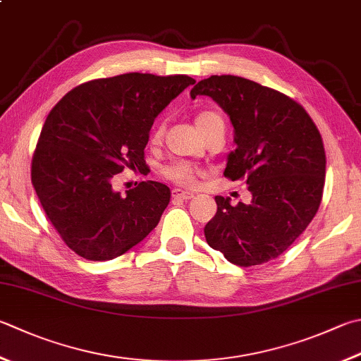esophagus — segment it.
<instances>
[{"label":"esophagus","mask_w":361,"mask_h":361,"mask_svg":"<svg viewBox=\"0 0 361 361\" xmlns=\"http://www.w3.org/2000/svg\"><path fill=\"white\" fill-rule=\"evenodd\" d=\"M173 198L174 200H192L193 198V193L192 192H187V190H182V188H174L173 190Z\"/></svg>","instance_id":"34e87169"}]
</instances>
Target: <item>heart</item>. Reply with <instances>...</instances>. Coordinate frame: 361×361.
I'll return each mask as SVG.
<instances>
[{
	"label": "heart",
	"mask_w": 361,
	"mask_h": 361,
	"mask_svg": "<svg viewBox=\"0 0 361 361\" xmlns=\"http://www.w3.org/2000/svg\"><path fill=\"white\" fill-rule=\"evenodd\" d=\"M215 118H220V116L214 111H202L198 114V116H196V126H198V128L202 132V128ZM151 140H152V142H157L160 140L159 128L152 133ZM163 174H165L169 180L180 183V185H195V183L198 182L201 171L188 161H174V163H171V165H168L165 169H163Z\"/></svg>",
	"instance_id": "1"
}]
</instances>
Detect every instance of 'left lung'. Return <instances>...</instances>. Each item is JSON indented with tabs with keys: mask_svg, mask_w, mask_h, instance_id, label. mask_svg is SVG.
<instances>
[{
	"mask_svg": "<svg viewBox=\"0 0 361 361\" xmlns=\"http://www.w3.org/2000/svg\"><path fill=\"white\" fill-rule=\"evenodd\" d=\"M190 96H207L234 127L235 151L224 176L245 180L248 204L215 196L216 214L204 228L207 243L240 267L269 262L307 229L325 182V151L317 127L295 100L235 75H212Z\"/></svg>",
	"mask_w": 361,
	"mask_h": 361,
	"instance_id": "8db88e82",
	"label": "left lung"
}]
</instances>
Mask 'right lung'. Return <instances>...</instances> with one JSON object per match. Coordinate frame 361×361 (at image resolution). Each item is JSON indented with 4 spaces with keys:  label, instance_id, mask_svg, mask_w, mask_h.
I'll return each instance as SVG.
<instances>
[{
    "label": "right lung",
    "instance_id": "add662e5",
    "mask_svg": "<svg viewBox=\"0 0 361 361\" xmlns=\"http://www.w3.org/2000/svg\"><path fill=\"white\" fill-rule=\"evenodd\" d=\"M187 75L124 73L87 81L53 106L32 157L37 198L67 247L90 261H110L157 226L171 198L147 180L122 196L111 179L145 165L154 119L193 85Z\"/></svg>",
    "mask_w": 361,
    "mask_h": 361
}]
</instances>
